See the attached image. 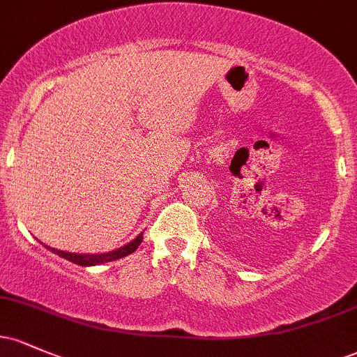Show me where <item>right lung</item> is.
<instances>
[{
  "label": "right lung",
  "instance_id": "add662e5",
  "mask_svg": "<svg viewBox=\"0 0 357 357\" xmlns=\"http://www.w3.org/2000/svg\"><path fill=\"white\" fill-rule=\"evenodd\" d=\"M142 241V233L137 236V238H134L130 243L124 245L122 248L119 250H112V252L109 253H92V255H87V253H70V252H60V250H55V248H50L47 247L48 250H52L53 253H56V255L61 257V258H67L68 261H73V264L80 265V267H90V265H100V264H105V261H112V260H117V258H122V257H127L130 255L132 252H136L139 245H141Z\"/></svg>",
  "mask_w": 357,
  "mask_h": 357
}]
</instances>
